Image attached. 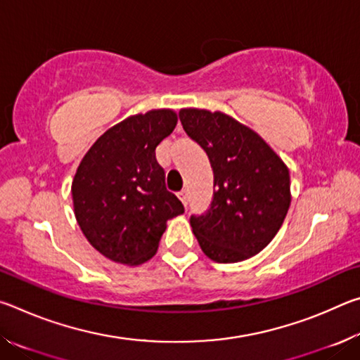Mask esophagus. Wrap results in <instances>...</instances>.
Instances as JSON below:
<instances>
[{"label":"esophagus","instance_id":"1","mask_svg":"<svg viewBox=\"0 0 360 360\" xmlns=\"http://www.w3.org/2000/svg\"><path fill=\"white\" fill-rule=\"evenodd\" d=\"M178 197L181 198V202L187 206V203H188V192H187V188H182L181 192H178Z\"/></svg>","mask_w":360,"mask_h":360}]
</instances>
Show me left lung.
<instances>
[{
    "label": "left lung",
    "instance_id": "obj_1",
    "mask_svg": "<svg viewBox=\"0 0 360 360\" xmlns=\"http://www.w3.org/2000/svg\"><path fill=\"white\" fill-rule=\"evenodd\" d=\"M187 136L210 158L214 192L191 216L200 248L219 264L259 254L281 229L290 205L289 169L257 133L222 112L181 109Z\"/></svg>",
    "mask_w": 360,
    "mask_h": 360
}]
</instances>
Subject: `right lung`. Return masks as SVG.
I'll return each mask as SVG.
<instances>
[{
	"instance_id": "add662e5",
	"label": "right lung",
	"mask_w": 360,
	"mask_h": 360,
	"mask_svg": "<svg viewBox=\"0 0 360 360\" xmlns=\"http://www.w3.org/2000/svg\"><path fill=\"white\" fill-rule=\"evenodd\" d=\"M169 109L131 115L96 139L71 186L79 227L105 257L139 265L157 252L167 221L184 212L167 191L155 148L174 130Z\"/></svg>"
}]
</instances>
